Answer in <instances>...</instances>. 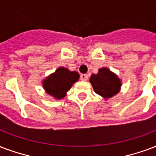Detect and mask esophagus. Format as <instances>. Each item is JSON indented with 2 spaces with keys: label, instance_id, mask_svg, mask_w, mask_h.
I'll return each instance as SVG.
<instances>
[{
  "label": "esophagus",
  "instance_id": "1",
  "mask_svg": "<svg viewBox=\"0 0 156 156\" xmlns=\"http://www.w3.org/2000/svg\"><path fill=\"white\" fill-rule=\"evenodd\" d=\"M80 78H81L82 81H87V79H88V75L81 74V76H80Z\"/></svg>",
  "mask_w": 156,
  "mask_h": 156
}]
</instances>
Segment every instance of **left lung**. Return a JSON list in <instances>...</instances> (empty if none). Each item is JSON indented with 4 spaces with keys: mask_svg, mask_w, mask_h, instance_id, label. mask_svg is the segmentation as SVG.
<instances>
[{
    "mask_svg": "<svg viewBox=\"0 0 156 156\" xmlns=\"http://www.w3.org/2000/svg\"><path fill=\"white\" fill-rule=\"evenodd\" d=\"M96 93L105 99L112 98L120 92L122 82L114 73L107 68H101L98 73L92 74L89 79Z\"/></svg>",
    "mask_w": 156,
    "mask_h": 156,
    "instance_id": "1",
    "label": "left lung"
}]
</instances>
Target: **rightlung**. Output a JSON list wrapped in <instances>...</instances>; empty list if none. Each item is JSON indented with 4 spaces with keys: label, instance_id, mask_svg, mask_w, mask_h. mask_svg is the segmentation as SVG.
<instances>
[{
    "label": "right lung",
    "instance_id": "right-lung-1",
    "mask_svg": "<svg viewBox=\"0 0 156 156\" xmlns=\"http://www.w3.org/2000/svg\"><path fill=\"white\" fill-rule=\"evenodd\" d=\"M79 74L76 71L60 67L43 81L44 89L48 94L56 99H61L66 96L73 84L78 81Z\"/></svg>",
    "mask_w": 156,
    "mask_h": 156
}]
</instances>
